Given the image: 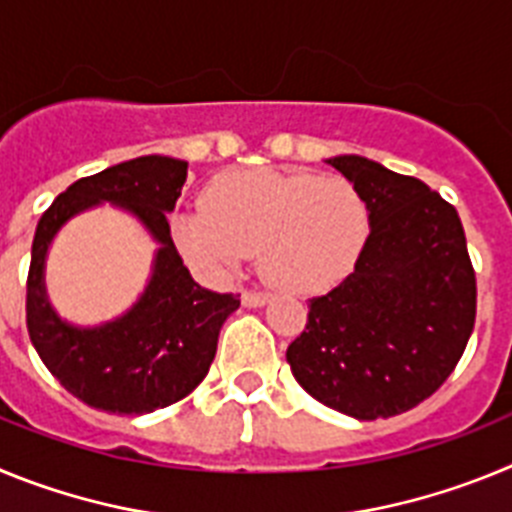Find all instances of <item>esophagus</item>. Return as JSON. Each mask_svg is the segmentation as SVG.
<instances>
[{
  "instance_id": "1",
  "label": "esophagus",
  "mask_w": 512,
  "mask_h": 512,
  "mask_svg": "<svg viewBox=\"0 0 512 512\" xmlns=\"http://www.w3.org/2000/svg\"><path fill=\"white\" fill-rule=\"evenodd\" d=\"M241 300L246 307H261L269 300V295H266V292H259V289H246L241 295Z\"/></svg>"
}]
</instances>
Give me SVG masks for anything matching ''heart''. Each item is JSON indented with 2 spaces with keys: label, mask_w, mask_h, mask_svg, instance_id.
<instances>
[{
  "label": "heart",
  "mask_w": 512,
  "mask_h": 512,
  "mask_svg": "<svg viewBox=\"0 0 512 512\" xmlns=\"http://www.w3.org/2000/svg\"><path fill=\"white\" fill-rule=\"evenodd\" d=\"M176 246L210 277L259 251L264 279L284 292L333 287L359 261L369 207L343 176L312 171H230L207 184L202 210L171 217Z\"/></svg>",
  "instance_id": "b5f03b06"
}]
</instances>
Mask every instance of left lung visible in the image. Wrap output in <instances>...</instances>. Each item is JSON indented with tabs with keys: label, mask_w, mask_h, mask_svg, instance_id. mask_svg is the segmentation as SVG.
Segmentation results:
<instances>
[{
	"label": "left lung",
	"mask_w": 512,
	"mask_h": 512,
	"mask_svg": "<svg viewBox=\"0 0 512 512\" xmlns=\"http://www.w3.org/2000/svg\"><path fill=\"white\" fill-rule=\"evenodd\" d=\"M369 207L354 271L310 300L287 348L302 390L359 420L408 413L459 364L477 318V277L459 212L415 176L330 158Z\"/></svg>",
	"instance_id": "obj_1"
}]
</instances>
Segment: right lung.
Listing matches in <instances>:
<instances>
[{
  "mask_svg": "<svg viewBox=\"0 0 512 512\" xmlns=\"http://www.w3.org/2000/svg\"><path fill=\"white\" fill-rule=\"evenodd\" d=\"M184 182L187 161L140 156L74 182L40 217L27 271V333L48 372L89 408L143 415L184 400L207 377L217 333L241 305L233 292L202 289L176 251L166 212L176 207ZM97 201L133 209L162 248L139 305L115 324L79 331L61 324L44 302L42 264L55 230Z\"/></svg>",
  "mask_w": 512,
  "mask_h": 512,
  "instance_id": "obj_1",
  "label": "right lung"
}]
</instances>
